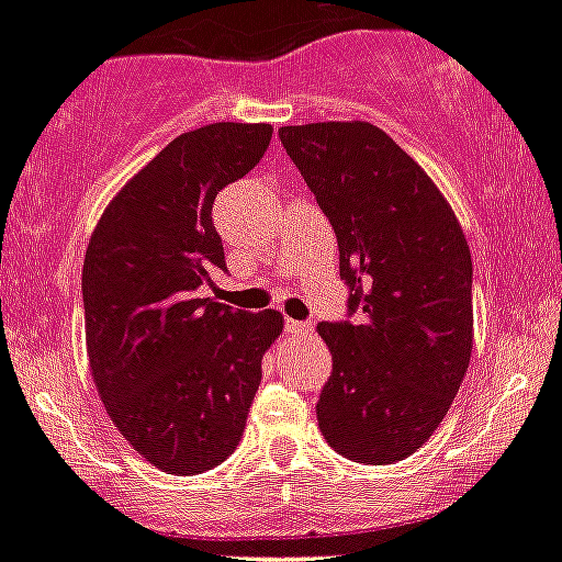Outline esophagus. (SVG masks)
Listing matches in <instances>:
<instances>
[{
    "label": "esophagus",
    "instance_id": "1",
    "mask_svg": "<svg viewBox=\"0 0 562 562\" xmlns=\"http://www.w3.org/2000/svg\"><path fill=\"white\" fill-rule=\"evenodd\" d=\"M286 330L294 333V336H303V333H311L308 322H297V319H286Z\"/></svg>",
    "mask_w": 562,
    "mask_h": 562
}]
</instances>
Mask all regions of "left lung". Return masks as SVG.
Here are the masks:
<instances>
[{
  "label": "left lung",
  "mask_w": 562,
  "mask_h": 562,
  "mask_svg": "<svg viewBox=\"0 0 562 562\" xmlns=\"http://www.w3.org/2000/svg\"><path fill=\"white\" fill-rule=\"evenodd\" d=\"M338 240L352 322H319L333 355L316 420L363 464L418 451L457 398L472 355V259L429 175L371 122L279 131Z\"/></svg>",
  "instance_id": "obj_1"
}]
</instances>
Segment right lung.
<instances>
[{
  "label": "right lung",
  "mask_w": 562,
  "mask_h": 562,
  "mask_svg": "<svg viewBox=\"0 0 562 562\" xmlns=\"http://www.w3.org/2000/svg\"><path fill=\"white\" fill-rule=\"evenodd\" d=\"M273 125L213 122L166 144L94 226L81 273L92 382L153 468L196 475L240 442L283 316L199 297L226 270L213 202L262 160Z\"/></svg>",
  "instance_id": "obj_1"
}]
</instances>
